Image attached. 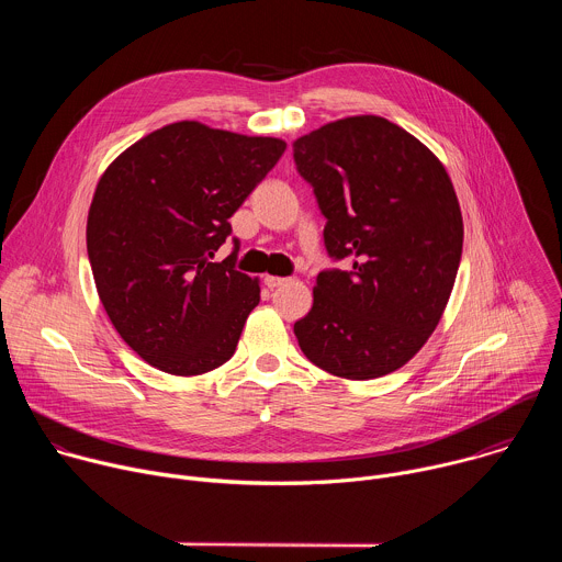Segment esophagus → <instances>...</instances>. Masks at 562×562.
<instances>
[{
    "instance_id": "34e87169",
    "label": "esophagus",
    "mask_w": 562,
    "mask_h": 562,
    "mask_svg": "<svg viewBox=\"0 0 562 562\" xmlns=\"http://www.w3.org/2000/svg\"><path fill=\"white\" fill-rule=\"evenodd\" d=\"M289 280L286 278H278V276H267L265 278V284L269 286V289H278V286H282V284H286Z\"/></svg>"
}]
</instances>
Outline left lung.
<instances>
[{
    "label": "left lung",
    "mask_w": 562,
    "mask_h": 562,
    "mask_svg": "<svg viewBox=\"0 0 562 562\" xmlns=\"http://www.w3.org/2000/svg\"><path fill=\"white\" fill-rule=\"evenodd\" d=\"M327 256L313 306L293 325L302 353L349 380L409 362L440 323L462 256V215L438 157L384 117L358 115L293 142Z\"/></svg>",
    "instance_id": "obj_1"
}]
</instances>
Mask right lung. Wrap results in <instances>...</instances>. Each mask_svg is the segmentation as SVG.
Masks as SVG:
<instances>
[{
  "label": "right lung",
  "mask_w": 562,
  "mask_h": 562,
  "mask_svg": "<svg viewBox=\"0 0 562 562\" xmlns=\"http://www.w3.org/2000/svg\"><path fill=\"white\" fill-rule=\"evenodd\" d=\"M286 144L176 122L135 142L102 176L87 249L100 300L148 364L200 375L237 347L260 284L235 269L228 217L278 165Z\"/></svg>",
  "instance_id": "obj_1"
}]
</instances>
